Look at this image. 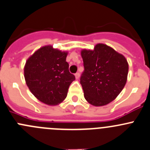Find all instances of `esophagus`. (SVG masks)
I'll return each instance as SVG.
<instances>
[{
  "instance_id": "esophagus-1",
  "label": "esophagus",
  "mask_w": 150,
  "mask_h": 150,
  "mask_svg": "<svg viewBox=\"0 0 150 150\" xmlns=\"http://www.w3.org/2000/svg\"><path fill=\"white\" fill-rule=\"evenodd\" d=\"M75 78H76V79H78V78H80V73H79V72H77V73L75 75Z\"/></svg>"
}]
</instances>
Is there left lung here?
Returning a JSON list of instances; mask_svg holds the SVG:
<instances>
[{
	"label": "left lung",
	"instance_id": "obj_1",
	"mask_svg": "<svg viewBox=\"0 0 150 150\" xmlns=\"http://www.w3.org/2000/svg\"><path fill=\"white\" fill-rule=\"evenodd\" d=\"M84 71L81 84L84 97L94 106H103L115 100L125 86L128 63L121 53L99 43L94 50L81 52Z\"/></svg>",
	"mask_w": 150,
	"mask_h": 150
}]
</instances>
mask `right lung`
Returning <instances> with one entry per match:
<instances>
[{
    "mask_svg": "<svg viewBox=\"0 0 150 150\" xmlns=\"http://www.w3.org/2000/svg\"><path fill=\"white\" fill-rule=\"evenodd\" d=\"M67 54L68 52L46 45L35 51L26 61V84L34 97L45 104H60L67 97L71 83L75 80V75L69 72Z\"/></svg>",
    "mask_w": 150,
    "mask_h": 150,
    "instance_id": "add662e5",
    "label": "right lung"
}]
</instances>
